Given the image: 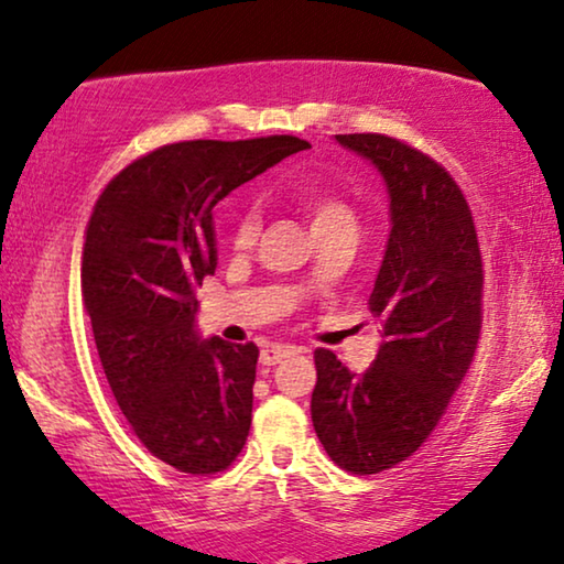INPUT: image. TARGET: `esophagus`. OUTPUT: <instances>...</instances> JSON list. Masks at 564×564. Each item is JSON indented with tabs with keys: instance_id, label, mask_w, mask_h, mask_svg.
Instances as JSON below:
<instances>
[{
	"instance_id": "34e87169",
	"label": "esophagus",
	"mask_w": 564,
	"mask_h": 564,
	"mask_svg": "<svg viewBox=\"0 0 564 564\" xmlns=\"http://www.w3.org/2000/svg\"><path fill=\"white\" fill-rule=\"evenodd\" d=\"M292 354H295V351H292L290 346H267V349H261L259 361L264 367H274V365H280L282 359H290Z\"/></svg>"
}]
</instances>
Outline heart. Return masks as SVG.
<instances>
[{
    "label": "heart",
    "mask_w": 564,
    "mask_h": 564,
    "mask_svg": "<svg viewBox=\"0 0 564 564\" xmlns=\"http://www.w3.org/2000/svg\"><path fill=\"white\" fill-rule=\"evenodd\" d=\"M303 210L311 220V230H323V228H334V226H354V210L344 203L338 195H330V192H311L300 199ZM259 228V218L253 210H243L238 215L236 228H234V238L238 246H249L257 236Z\"/></svg>",
    "instance_id": "1"
}]
</instances>
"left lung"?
Wrapping results in <instances>:
<instances>
[{"instance_id":"left-lung-1","label":"left lung","mask_w":564,"mask_h":564,"mask_svg":"<svg viewBox=\"0 0 564 564\" xmlns=\"http://www.w3.org/2000/svg\"><path fill=\"white\" fill-rule=\"evenodd\" d=\"M367 159L390 199V236L369 311L380 349L365 372L315 351L311 415L323 449L354 475H377L426 442L473 365L482 328V259L457 182L395 138L336 135Z\"/></svg>"}]
</instances>
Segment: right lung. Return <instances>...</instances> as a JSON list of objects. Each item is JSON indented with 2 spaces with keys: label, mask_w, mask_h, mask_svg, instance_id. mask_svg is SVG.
I'll list each match as a JSON object with an SVG mask.
<instances>
[{
  "label": "right lung",
  "mask_w": 564,
  "mask_h": 564,
  "mask_svg": "<svg viewBox=\"0 0 564 564\" xmlns=\"http://www.w3.org/2000/svg\"><path fill=\"white\" fill-rule=\"evenodd\" d=\"M307 143L184 141L107 184L87 228L82 295L107 382L135 436L189 475L226 469L251 429L259 349L203 338L197 288L215 274L213 207Z\"/></svg>",
  "instance_id": "add662e5"
}]
</instances>
